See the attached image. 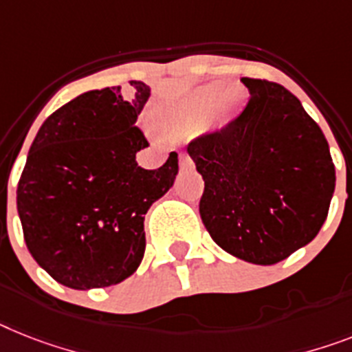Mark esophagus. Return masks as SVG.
Returning a JSON list of instances; mask_svg holds the SVG:
<instances>
[{"mask_svg":"<svg viewBox=\"0 0 352 352\" xmlns=\"http://www.w3.org/2000/svg\"><path fill=\"white\" fill-rule=\"evenodd\" d=\"M179 167L182 169H192L194 167V162L192 158L187 155V153H183V155H179Z\"/></svg>","mask_w":352,"mask_h":352,"instance_id":"1","label":"esophagus"}]
</instances>
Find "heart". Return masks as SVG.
Segmentation results:
<instances>
[{
  "label": "heart",
  "instance_id": "obj_1",
  "mask_svg": "<svg viewBox=\"0 0 352 352\" xmlns=\"http://www.w3.org/2000/svg\"><path fill=\"white\" fill-rule=\"evenodd\" d=\"M226 84L216 82L208 84V86H203L197 91H194V95L188 98L187 102L179 107L178 111L173 113V117L169 118V126L176 131L182 129H192L197 127L201 122L207 120L210 117L214 109L219 104V98L225 93ZM241 98V89L232 88L226 91L225 98H223V104L226 107L234 106L237 100Z\"/></svg>",
  "mask_w": 352,
  "mask_h": 352
}]
</instances>
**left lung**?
<instances>
[{
  "label": "left lung",
  "instance_id": "left-lung-1",
  "mask_svg": "<svg viewBox=\"0 0 352 352\" xmlns=\"http://www.w3.org/2000/svg\"><path fill=\"white\" fill-rule=\"evenodd\" d=\"M245 109L188 142L203 176L199 216L216 245L252 264L280 263L326 221L335 164L315 120L293 93L243 77Z\"/></svg>",
  "mask_w": 352,
  "mask_h": 352
}]
</instances>
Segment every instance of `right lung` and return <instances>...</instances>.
I'll return each instance as SVG.
<instances>
[{
  "label": "right lung",
  "instance_id": "obj_1",
  "mask_svg": "<svg viewBox=\"0 0 352 352\" xmlns=\"http://www.w3.org/2000/svg\"><path fill=\"white\" fill-rule=\"evenodd\" d=\"M93 89L46 118L17 183L25 243L46 274L74 289L122 283L140 266L144 219L173 187L178 155L142 169L136 153L149 142L136 118L149 86L131 80Z\"/></svg>",
  "mask_w": 352,
  "mask_h": 352
}]
</instances>
